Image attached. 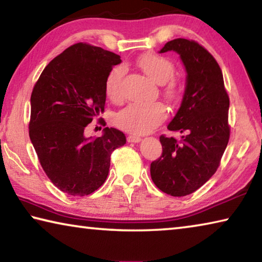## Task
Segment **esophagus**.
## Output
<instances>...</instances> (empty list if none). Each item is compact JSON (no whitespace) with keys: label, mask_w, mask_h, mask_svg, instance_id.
Returning <instances> with one entry per match:
<instances>
[{"label":"esophagus","mask_w":262,"mask_h":262,"mask_svg":"<svg viewBox=\"0 0 262 262\" xmlns=\"http://www.w3.org/2000/svg\"><path fill=\"white\" fill-rule=\"evenodd\" d=\"M142 139L140 136L137 135H128L127 136V141L128 142H134V143H137V142H140Z\"/></svg>","instance_id":"obj_1"}]
</instances>
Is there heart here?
<instances>
[{"label":"heart","instance_id":"obj_1","mask_svg":"<svg viewBox=\"0 0 262 262\" xmlns=\"http://www.w3.org/2000/svg\"><path fill=\"white\" fill-rule=\"evenodd\" d=\"M139 68L149 78L158 84H164V94L170 100H176L180 95L179 83L172 78L174 64L167 57L148 53L141 55L136 61ZM125 70L121 66H115L110 70L105 79V94L111 100L122 99L121 82ZM166 107L162 103H130L115 115V123L122 130L133 134H145L161 125L166 118Z\"/></svg>","mask_w":262,"mask_h":262}]
</instances>
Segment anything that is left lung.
<instances>
[{"mask_svg": "<svg viewBox=\"0 0 262 262\" xmlns=\"http://www.w3.org/2000/svg\"><path fill=\"white\" fill-rule=\"evenodd\" d=\"M174 51L183 60L187 83L183 101L167 129L180 139L159 136L162 156L150 165L154 184L172 196L192 194L215 173L230 139V99L219 63L200 43L178 38L161 53Z\"/></svg>", "mask_w": 262, "mask_h": 262, "instance_id": "obj_1", "label": "left lung"}]
</instances>
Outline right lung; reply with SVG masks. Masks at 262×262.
<instances>
[{"mask_svg": "<svg viewBox=\"0 0 262 262\" xmlns=\"http://www.w3.org/2000/svg\"><path fill=\"white\" fill-rule=\"evenodd\" d=\"M120 62L115 53L77 42L54 57L34 84L29 135L42 170L63 193L85 196L98 189L111 155L126 143L115 128H104L97 139L84 135L104 111L106 76Z\"/></svg>", "mask_w": 262, "mask_h": 262, "instance_id": "obj_1", "label": "right lung"}]
</instances>
